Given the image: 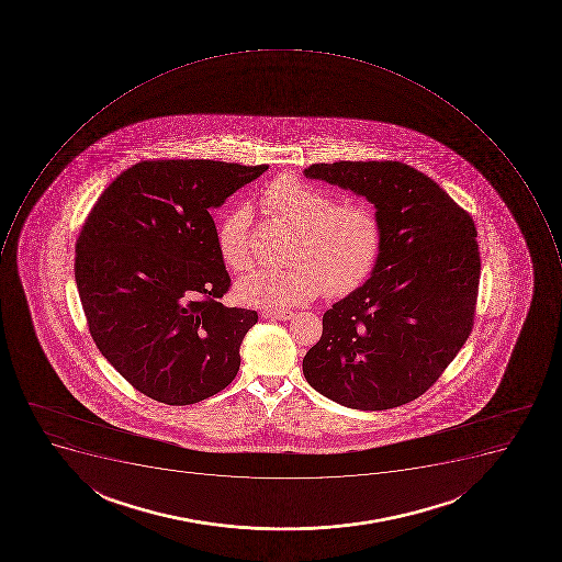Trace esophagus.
Listing matches in <instances>:
<instances>
[{"label":"esophagus","mask_w":562,"mask_h":562,"mask_svg":"<svg viewBox=\"0 0 562 562\" xmlns=\"http://www.w3.org/2000/svg\"><path fill=\"white\" fill-rule=\"evenodd\" d=\"M261 318L266 319H281V322H286V319L293 318L292 311H261Z\"/></svg>","instance_id":"34e87169"}]
</instances>
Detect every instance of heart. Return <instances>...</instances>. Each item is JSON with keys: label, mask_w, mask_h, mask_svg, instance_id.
Masks as SVG:
<instances>
[{"label": "heart", "mask_w": 562, "mask_h": 562, "mask_svg": "<svg viewBox=\"0 0 562 562\" xmlns=\"http://www.w3.org/2000/svg\"><path fill=\"white\" fill-rule=\"evenodd\" d=\"M266 213L295 226L288 243L283 269H263L240 279L239 301L263 310H286L314 296L340 299L366 283L380 260L383 228L371 205L337 204L336 196L281 173L261 193ZM251 209L237 205L216 231L217 252L228 269L246 272L255 263L251 248Z\"/></svg>", "instance_id": "1"}]
</instances>
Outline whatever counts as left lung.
I'll return each instance as SVG.
<instances>
[{
	"mask_svg": "<svg viewBox=\"0 0 562 562\" xmlns=\"http://www.w3.org/2000/svg\"><path fill=\"white\" fill-rule=\"evenodd\" d=\"M304 173L366 196L383 228L371 278L323 314L305 380L362 412L412 403L473 330L482 269L473 217L401 161L314 164Z\"/></svg>",
	"mask_w": 562,
	"mask_h": 562,
	"instance_id": "1",
	"label": "left lung"
}]
</instances>
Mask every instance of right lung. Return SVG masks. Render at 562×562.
Masks as SVG:
<instances>
[{
  "mask_svg": "<svg viewBox=\"0 0 562 562\" xmlns=\"http://www.w3.org/2000/svg\"><path fill=\"white\" fill-rule=\"evenodd\" d=\"M267 165L147 159L115 177L76 244L89 331L147 397L195 404L231 385L257 311L220 302L231 276L211 211Z\"/></svg>",
  "mask_w": 562,
  "mask_h": 562,
  "instance_id": "right-lung-1",
  "label": "right lung"
}]
</instances>
